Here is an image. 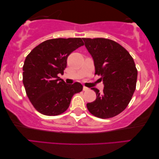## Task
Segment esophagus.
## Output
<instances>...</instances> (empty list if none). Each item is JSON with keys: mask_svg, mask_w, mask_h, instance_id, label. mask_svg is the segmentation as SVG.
Returning a JSON list of instances; mask_svg holds the SVG:
<instances>
[{"mask_svg": "<svg viewBox=\"0 0 159 159\" xmlns=\"http://www.w3.org/2000/svg\"><path fill=\"white\" fill-rule=\"evenodd\" d=\"M87 90H89V88L88 87H83V91H87Z\"/></svg>", "mask_w": 159, "mask_h": 159, "instance_id": "esophagus-1", "label": "esophagus"}]
</instances>
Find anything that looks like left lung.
I'll return each instance as SVG.
<instances>
[{"label":"left lung","mask_w":159,"mask_h":159,"mask_svg":"<svg viewBox=\"0 0 159 159\" xmlns=\"http://www.w3.org/2000/svg\"><path fill=\"white\" fill-rule=\"evenodd\" d=\"M82 39L93 58L95 75H101L104 84L102 93L92 88L97 98L87 107L97 118H113L126 108L136 89L137 70L134 60L125 48L113 40Z\"/></svg>","instance_id":"obj_1"}]
</instances>
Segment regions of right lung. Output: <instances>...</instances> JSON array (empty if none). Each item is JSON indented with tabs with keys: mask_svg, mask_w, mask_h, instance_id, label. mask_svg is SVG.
I'll return each instance as SVG.
<instances>
[{
	"mask_svg": "<svg viewBox=\"0 0 159 159\" xmlns=\"http://www.w3.org/2000/svg\"><path fill=\"white\" fill-rule=\"evenodd\" d=\"M83 45L81 38L52 39L39 44L26 57L23 84L33 106L43 115L64 113L72 96L82 91L80 83L67 84L58 74H63L70 54Z\"/></svg>",
	"mask_w": 159,
	"mask_h": 159,
	"instance_id": "add662e5",
	"label": "right lung"
}]
</instances>
